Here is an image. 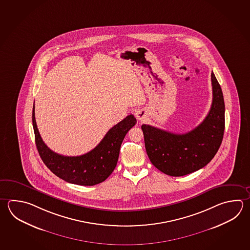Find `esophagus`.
<instances>
[{"mask_svg":"<svg viewBox=\"0 0 250 250\" xmlns=\"http://www.w3.org/2000/svg\"><path fill=\"white\" fill-rule=\"evenodd\" d=\"M135 115H136L137 119L140 120V121H143V119L146 117L145 113H144L143 111H142V110H138Z\"/></svg>","mask_w":250,"mask_h":250,"instance_id":"1","label":"esophagus"}]
</instances>
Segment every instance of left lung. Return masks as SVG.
<instances>
[{
    "label": "left lung",
    "mask_w": 250,
    "mask_h": 250,
    "mask_svg": "<svg viewBox=\"0 0 250 250\" xmlns=\"http://www.w3.org/2000/svg\"><path fill=\"white\" fill-rule=\"evenodd\" d=\"M211 108L203 122L192 131L177 134L142 125L146 154L165 174L180 177L200 170L213 159L225 131V102L221 86L211 73Z\"/></svg>",
    "instance_id": "8db88e82"
}]
</instances>
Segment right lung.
I'll return each mask as SVG.
<instances>
[{"instance_id":"obj_1","label":"right lung","mask_w":250,"mask_h":250,"mask_svg":"<svg viewBox=\"0 0 250 250\" xmlns=\"http://www.w3.org/2000/svg\"><path fill=\"white\" fill-rule=\"evenodd\" d=\"M136 122L133 115H129L109 129L102 142L88 153L79 156H62L48 148L43 142L36 125L33 104L35 144L43 163L60 179L80 186L99 184L112 173L118 163L124 138Z\"/></svg>"}]
</instances>
